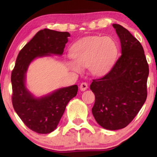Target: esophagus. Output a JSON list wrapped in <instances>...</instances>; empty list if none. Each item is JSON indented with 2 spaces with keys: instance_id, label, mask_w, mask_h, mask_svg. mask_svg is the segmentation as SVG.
<instances>
[{
  "instance_id": "1",
  "label": "esophagus",
  "mask_w": 157,
  "mask_h": 157,
  "mask_svg": "<svg viewBox=\"0 0 157 157\" xmlns=\"http://www.w3.org/2000/svg\"><path fill=\"white\" fill-rule=\"evenodd\" d=\"M80 88L81 91H85V90H86L88 89V83L86 82H82V83L80 84Z\"/></svg>"
}]
</instances>
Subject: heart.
Listing matches in <instances>:
<instances>
[{
    "label": "heart",
    "instance_id": "1",
    "mask_svg": "<svg viewBox=\"0 0 157 157\" xmlns=\"http://www.w3.org/2000/svg\"><path fill=\"white\" fill-rule=\"evenodd\" d=\"M118 48L116 42L110 37H86L71 46L70 55L75 63H69V67L76 72L81 68L89 66L91 72L95 75L105 73L116 58Z\"/></svg>",
    "mask_w": 157,
    "mask_h": 157
}]
</instances>
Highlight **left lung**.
I'll return each instance as SVG.
<instances>
[{
  "mask_svg": "<svg viewBox=\"0 0 157 157\" xmlns=\"http://www.w3.org/2000/svg\"><path fill=\"white\" fill-rule=\"evenodd\" d=\"M122 55L103 77L94 79L91 111L97 123L108 130L124 128L134 120L147 98L149 68L141 44L121 25L113 24Z\"/></svg>",
  "mask_w": 157,
  "mask_h": 157,
  "instance_id": "1",
  "label": "left lung"
}]
</instances>
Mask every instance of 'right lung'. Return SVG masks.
<instances>
[{
  "label": "right lung",
  "mask_w": 157,
  "mask_h": 157,
  "mask_svg": "<svg viewBox=\"0 0 157 157\" xmlns=\"http://www.w3.org/2000/svg\"><path fill=\"white\" fill-rule=\"evenodd\" d=\"M70 34L44 29L37 32L19 52L12 71V102L23 123L38 134L55 130L68 102L77 95V85L57 89L46 96L35 98L25 86L29 65L37 57L63 53Z\"/></svg>",
  "instance_id": "add662e5"
}]
</instances>
